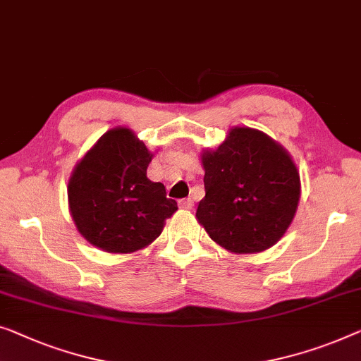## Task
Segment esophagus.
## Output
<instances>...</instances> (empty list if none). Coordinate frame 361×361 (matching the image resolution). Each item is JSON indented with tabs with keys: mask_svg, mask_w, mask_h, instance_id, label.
I'll return each mask as SVG.
<instances>
[{
	"mask_svg": "<svg viewBox=\"0 0 361 361\" xmlns=\"http://www.w3.org/2000/svg\"><path fill=\"white\" fill-rule=\"evenodd\" d=\"M179 207L184 208V210H192L193 200L192 198H182V200H179Z\"/></svg>",
	"mask_w": 361,
	"mask_h": 361,
	"instance_id": "obj_1",
	"label": "esophagus"
}]
</instances>
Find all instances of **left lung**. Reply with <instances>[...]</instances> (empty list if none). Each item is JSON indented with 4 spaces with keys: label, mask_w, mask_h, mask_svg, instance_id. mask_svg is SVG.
I'll list each match as a JSON object with an SVG mask.
<instances>
[{
    "label": "left lung",
    "mask_w": 361,
    "mask_h": 361,
    "mask_svg": "<svg viewBox=\"0 0 361 361\" xmlns=\"http://www.w3.org/2000/svg\"><path fill=\"white\" fill-rule=\"evenodd\" d=\"M205 197L197 221L233 254H255L283 238L301 197L288 151L260 130L231 127L215 149L200 153Z\"/></svg>",
    "instance_id": "obj_1"
}]
</instances>
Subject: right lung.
Wrapping results in <instances>:
<instances>
[{"mask_svg": "<svg viewBox=\"0 0 361 361\" xmlns=\"http://www.w3.org/2000/svg\"><path fill=\"white\" fill-rule=\"evenodd\" d=\"M153 153L128 127L107 130L78 161L68 180V208L76 229L111 254L145 249L163 231L177 202L146 169Z\"/></svg>", "mask_w": 361, "mask_h": 361, "instance_id": "1", "label": "right lung"}]
</instances>
